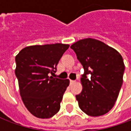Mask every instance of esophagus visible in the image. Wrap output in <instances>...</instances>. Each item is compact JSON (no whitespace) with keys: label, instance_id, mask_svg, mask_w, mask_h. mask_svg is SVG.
<instances>
[{"label":"esophagus","instance_id":"1","mask_svg":"<svg viewBox=\"0 0 131 131\" xmlns=\"http://www.w3.org/2000/svg\"><path fill=\"white\" fill-rule=\"evenodd\" d=\"M74 83H75V81H73V80H70V84H73Z\"/></svg>","mask_w":131,"mask_h":131}]
</instances>
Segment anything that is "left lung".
<instances>
[{
	"label": "left lung",
	"mask_w": 131,
	"mask_h": 131,
	"mask_svg": "<svg viewBox=\"0 0 131 131\" xmlns=\"http://www.w3.org/2000/svg\"><path fill=\"white\" fill-rule=\"evenodd\" d=\"M71 48L84 69L82 91L76 95L80 109L91 116L104 115L114 107L123 83V57L115 49L91 38L78 40Z\"/></svg>",
	"instance_id": "1"
}]
</instances>
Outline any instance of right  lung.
Instances as JSON below:
<instances>
[{
	"label": "right lung",
	"instance_id": "add662e5",
	"mask_svg": "<svg viewBox=\"0 0 131 131\" xmlns=\"http://www.w3.org/2000/svg\"><path fill=\"white\" fill-rule=\"evenodd\" d=\"M69 45L62 43L27 46L15 57V75L25 107L40 118H49L60 109L69 79L50 77Z\"/></svg>",
	"mask_w": 131,
	"mask_h": 131
}]
</instances>
